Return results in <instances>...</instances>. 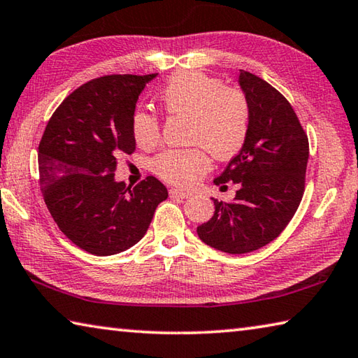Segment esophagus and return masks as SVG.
Here are the masks:
<instances>
[{
	"instance_id": "esophagus-1",
	"label": "esophagus",
	"mask_w": 358,
	"mask_h": 358,
	"mask_svg": "<svg viewBox=\"0 0 358 358\" xmlns=\"http://www.w3.org/2000/svg\"><path fill=\"white\" fill-rule=\"evenodd\" d=\"M171 196H172V197H180V199H187V197L192 196V192L183 191V189H175V187H172V189H171Z\"/></svg>"
}]
</instances>
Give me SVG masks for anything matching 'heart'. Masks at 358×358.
<instances>
[{
  "label": "heart",
  "mask_w": 358,
  "mask_h": 358,
  "mask_svg": "<svg viewBox=\"0 0 358 358\" xmlns=\"http://www.w3.org/2000/svg\"><path fill=\"white\" fill-rule=\"evenodd\" d=\"M159 99L169 113L189 117V142L203 145L216 159H230L243 148L251 110L241 90L224 87L221 78L201 71H183L169 78ZM131 129L142 148L153 147L159 138V123L145 110L132 115ZM205 148H167L155 156L151 167L167 183L191 186L210 169Z\"/></svg>",
  "instance_id": "obj_1"
}]
</instances>
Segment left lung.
Returning <instances> with one entry per match:
<instances>
[{
  "label": "left lung",
  "instance_id": "1",
  "mask_svg": "<svg viewBox=\"0 0 358 358\" xmlns=\"http://www.w3.org/2000/svg\"><path fill=\"white\" fill-rule=\"evenodd\" d=\"M250 102L246 142L215 185L240 186L232 202L213 199L215 215L197 227L203 243L229 254L268 245L292 220L305 192L310 143L289 101L262 78L240 71Z\"/></svg>",
  "mask_w": 358,
  "mask_h": 358
}]
</instances>
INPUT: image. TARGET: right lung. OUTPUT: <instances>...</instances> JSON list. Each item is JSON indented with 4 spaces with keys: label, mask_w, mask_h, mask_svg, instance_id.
Wrapping results in <instances>:
<instances>
[{
    "label": "right lung",
    "mask_w": 358,
    "mask_h": 358,
    "mask_svg": "<svg viewBox=\"0 0 358 358\" xmlns=\"http://www.w3.org/2000/svg\"><path fill=\"white\" fill-rule=\"evenodd\" d=\"M156 74L90 80L48 120L39 143L42 197L59 230L80 250L112 256L147 234L167 187L147 177L134 187L115 181L117 157L136 150L131 120Z\"/></svg>",
    "instance_id": "add662e5"
}]
</instances>
